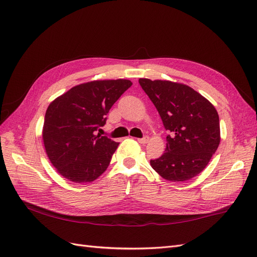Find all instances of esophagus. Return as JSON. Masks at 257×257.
Instances as JSON below:
<instances>
[{"label":"esophagus","instance_id":"34e87169","mask_svg":"<svg viewBox=\"0 0 257 257\" xmlns=\"http://www.w3.org/2000/svg\"><path fill=\"white\" fill-rule=\"evenodd\" d=\"M148 141H149V138H148L147 136H145V137H143V138H138L137 139V142L139 143V144H147L148 143Z\"/></svg>","mask_w":257,"mask_h":257}]
</instances>
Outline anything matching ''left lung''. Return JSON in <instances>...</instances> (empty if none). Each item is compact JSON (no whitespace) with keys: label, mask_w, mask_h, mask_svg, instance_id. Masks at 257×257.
<instances>
[{"label":"left lung","mask_w":257,"mask_h":257,"mask_svg":"<svg viewBox=\"0 0 257 257\" xmlns=\"http://www.w3.org/2000/svg\"><path fill=\"white\" fill-rule=\"evenodd\" d=\"M157 108L166 131V149L151 160L152 168L168 181H186L203 172L220 145V120L214 106L186 84L139 79Z\"/></svg>","instance_id":"left-lung-1"}]
</instances>
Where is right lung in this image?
<instances>
[{"mask_svg": "<svg viewBox=\"0 0 257 257\" xmlns=\"http://www.w3.org/2000/svg\"><path fill=\"white\" fill-rule=\"evenodd\" d=\"M131 85L126 79L81 83L48 106L43 141L60 175L75 183H85L107 169L119 143L96 135V131L105 125L110 108Z\"/></svg>", "mask_w": 257, "mask_h": 257, "instance_id": "1", "label": "right lung"}]
</instances>
